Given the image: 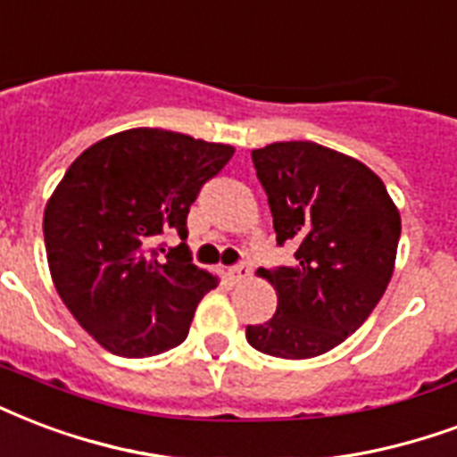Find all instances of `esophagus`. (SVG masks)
I'll list each match as a JSON object with an SVG mask.
<instances>
[{"label":"esophagus","mask_w":457,"mask_h":457,"mask_svg":"<svg viewBox=\"0 0 457 457\" xmlns=\"http://www.w3.org/2000/svg\"><path fill=\"white\" fill-rule=\"evenodd\" d=\"M250 277V265L248 262H241V265H233L231 270H228V279L231 281H243V279H248Z\"/></svg>","instance_id":"1"}]
</instances>
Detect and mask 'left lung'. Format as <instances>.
<instances>
[{
  "label": "left lung",
  "instance_id": "8db88e82",
  "mask_svg": "<svg viewBox=\"0 0 457 457\" xmlns=\"http://www.w3.org/2000/svg\"><path fill=\"white\" fill-rule=\"evenodd\" d=\"M277 231L294 265L260 270L277 291V313L248 325L257 352L313 359L342 345L371 315L393 277L400 212L361 161L315 142L253 151Z\"/></svg>",
  "mask_w": 457,
  "mask_h": 457
}]
</instances>
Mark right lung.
<instances>
[{
  "instance_id": "1",
  "label": "right lung",
  "mask_w": 457,
  "mask_h": 457,
  "mask_svg": "<svg viewBox=\"0 0 457 457\" xmlns=\"http://www.w3.org/2000/svg\"><path fill=\"white\" fill-rule=\"evenodd\" d=\"M233 146L137 127L96 142L54 187L43 216L47 265L70 313L108 352L163 354L187 337L195 308L219 284L183 255L151 248L163 233L187 238L202 185Z\"/></svg>"
}]
</instances>
